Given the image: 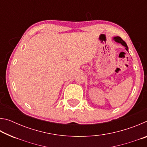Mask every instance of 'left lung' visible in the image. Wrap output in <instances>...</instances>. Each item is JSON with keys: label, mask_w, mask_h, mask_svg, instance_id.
Returning a JSON list of instances; mask_svg holds the SVG:
<instances>
[{"label": "left lung", "mask_w": 147, "mask_h": 147, "mask_svg": "<svg viewBox=\"0 0 147 147\" xmlns=\"http://www.w3.org/2000/svg\"><path fill=\"white\" fill-rule=\"evenodd\" d=\"M113 40L115 41V42H117V43H121V44L122 45L124 46V47H125V49L128 52V46H127V45H126V43H125V42H124V41L123 40V39H122L120 38V37H119V36L114 37V38H113Z\"/></svg>", "instance_id": "8db88e82"}]
</instances>
